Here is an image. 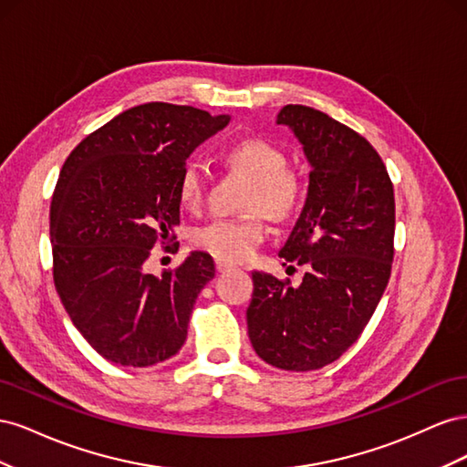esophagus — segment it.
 Returning <instances> with one entry per match:
<instances>
[{
    "mask_svg": "<svg viewBox=\"0 0 467 467\" xmlns=\"http://www.w3.org/2000/svg\"><path fill=\"white\" fill-rule=\"evenodd\" d=\"M232 268V265L230 263H225V261H216V271L218 273H225V271H230Z\"/></svg>",
    "mask_w": 467,
    "mask_h": 467,
    "instance_id": "obj_1",
    "label": "esophagus"
}]
</instances>
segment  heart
I'll use <instances>...</instances> for the list:
<instances>
[{
    "mask_svg": "<svg viewBox=\"0 0 467 467\" xmlns=\"http://www.w3.org/2000/svg\"><path fill=\"white\" fill-rule=\"evenodd\" d=\"M225 160L253 179L245 196L247 210H263L268 218H288L300 201V182L286 165V158L276 146L265 140H239L225 150ZM206 192L204 169L199 161H189L179 177L181 202L196 208ZM265 239V225L259 216L216 218L194 232V244L218 261L237 263L247 259Z\"/></svg>",
    "mask_w": 467,
    "mask_h": 467,
    "instance_id": "heart-1",
    "label": "heart"
}]
</instances>
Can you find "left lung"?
<instances>
[{
    "mask_svg": "<svg viewBox=\"0 0 467 467\" xmlns=\"http://www.w3.org/2000/svg\"><path fill=\"white\" fill-rule=\"evenodd\" d=\"M276 124L298 138L312 167L306 204L278 253L306 275L292 286L253 273L247 331L266 364L309 372L357 343L388 286L393 185L368 140L325 112L286 105Z\"/></svg>",
    "mask_w": 467,
    "mask_h": 467,
    "instance_id": "8db88e82",
    "label": "left lung"
}]
</instances>
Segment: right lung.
Masks as SVG:
<instances>
[{"mask_svg": "<svg viewBox=\"0 0 467 467\" xmlns=\"http://www.w3.org/2000/svg\"><path fill=\"white\" fill-rule=\"evenodd\" d=\"M230 115L169 103L120 112L66 160L50 204L54 285L76 329L103 358L146 368L175 357L187 338L214 261L192 251L153 276V245L181 222L179 177L192 150Z\"/></svg>", "mask_w": 467, "mask_h": 467, "instance_id": "add662e5", "label": "right lung"}]
</instances>
